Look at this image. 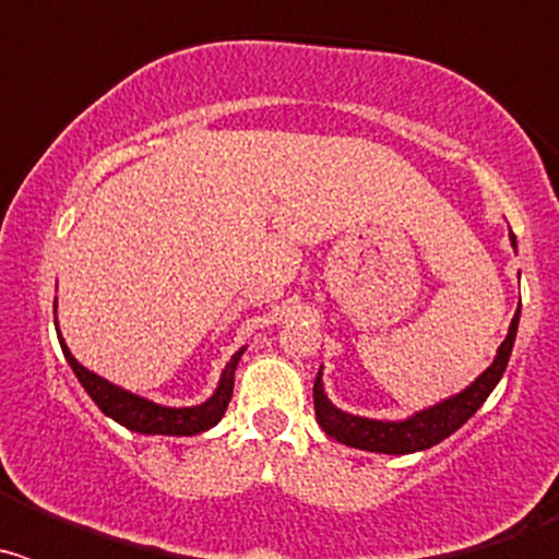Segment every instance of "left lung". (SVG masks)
Listing matches in <instances>:
<instances>
[{
	"instance_id": "8db88e82",
	"label": "left lung",
	"mask_w": 559,
	"mask_h": 559,
	"mask_svg": "<svg viewBox=\"0 0 559 559\" xmlns=\"http://www.w3.org/2000/svg\"><path fill=\"white\" fill-rule=\"evenodd\" d=\"M512 246H515V235H512ZM518 322H521V305H518L515 316H512L510 333L501 341L496 358L471 386L462 389L453 397H445L437 406H428L423 412L412 414L406 419H369L358 417V414H347L335 408L330 403V397L324 394L322 383V369L316 374L313 383V406H316V419L328 437H333L335 442L349 448H358V451H372V453H394V456H403V453H417L428 451V448L439 445L442 439L451 437L453 431L467 423L473 414L481 408V403L490 397L492 389L498 386L503 369L510 364L512 344H515L518 335Z\"/></svg>"
}]
</instances>
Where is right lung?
Masks as SVG:
<instances>
[{
    "instance_id": "obj_1",
    "label": "right lung",
    "mask_w": 559,
    "mask_h": 559,
    "mask_svg": "<svg viewBox=\"0 0 559 559\" xmlns=\"http://www.w3.org/2000/svg\"><path fill=\"white\" fill-rule=\"evenodd\" d=\"M56 330H58V322H56ZM58 341H61L63 358L69 360V367H72L75 378L81 380V386L86 389L88 397L95 400L97 408H100L106 417H111L114 423L126 426L128 431L147 433V437H151V433H165V437H192V433L210 431L212 426H218L226 406H229L231 389H235L237 360H240V355L246 353V347H240L235 355H231V360L226 364L224 372H221L218 389L212 392L210 400H204L201 406L173 408V406H159V403L140 397V394L128 392V389L114 386V383H108V380L100 378V374L88 372L83 364H78L75 355L69 353L67 341H63L61 333H58Z\"/></svg>"
}]
</instances>
